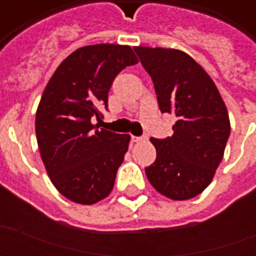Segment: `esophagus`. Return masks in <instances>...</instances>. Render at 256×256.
I'll return each instance as SVG.
<instances>
[{
	"mask_svg": "<svg viewBox=\"0 0 256 256\" xmlns=\"http://www.w3.org/2000/svg\"><path fill=\"white\" fill-rule=\"evenodd\" d=\"M148 140V137L146 136H140V137H132V141L133 142H144V141H146Z\"/></svg>",
	"mask_w": 256,
	"mask_h": 256,
	"instance_id": "esophagus-1",
	"label": "esophagus"
}]
</instances>
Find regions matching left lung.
<instances>
[{"instance_id": "1", "label": "left lung", "mask_w": 256, "mask_h": 256, "mask_svg": "<svg viewBox=\"0 0 256 256\" xmlns=\"http://www.w3.org/2000/svg\"><path fill=\"white\" fill-rule=\"evenodd\" d=\"M134 50L155 86L162 114L177 118L172 137L150 138L156 160L145 168L150 185L166 198L188 200L212 181L230 136L225 102L189 54L163 48Z\"/></svg>"}]
</instances>
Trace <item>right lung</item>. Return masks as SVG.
<instances>
[{
	"instance_id": "1",
	"label": "right lung",
	"mask_w": 256,
	"mask_h": 256,
	"mask_svg": "<svg viewBox=\"0 0 256 256\" xmlns=\"http://www.w3.org/2000/svg\"><path fill=\"white\" fill-rule=\"evenodd\" d=\"M138 63L130 46L76 49L54 71L36 110L38 148L50 181L71 202L94 204L111 193L130 136L92 124L108 111V92L123 68Z\"/></svg>"
}]
</instances>
